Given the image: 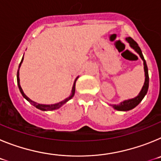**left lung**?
I'll list each match as a JSON object with an SVG mask.
<instances>
[{
    "instance_id": "left-lung-1",
    "label": "left lung",
    "mask_w": 161,
    "mask_h": 161,
    "mask_svg": "<svg viewBox=\"0 0 161 161\" xmlns=\"http://www.w3.org/2000/svg\"><path fill=\"white\" fill-rule=\"evenodd\" d=\"M126 41L129 43L130 47L139 55L140 58L142 59V60L143 61V69H144V76H145V80L144 83H143V87L142 89L140 90L139 94L136 97L131 98V99H128V100H125L123 102H121L119 104H114V105H111L109 104L112 107L114 108L116 110H119V111H128L130 109H134V108L137 106L141 101L143 100V97H145V95L147 94V89H148L149 86V76H148V69H147V64H146V61H145L144 58H143V53H142V51L140 49V47H139L137 42L136 41L132 39L131 38L128 37V38H126Z\"/></svg>"
}]
</instances>
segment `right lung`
Masks as SVG:
<instances>
[{
  "instance_id": "1",
  "label": "right lung",
  "mask_w": 161,
  "mask_h": 161,
  "mask_svg": "<svg viewBox=\"0 0 161 161\" xmlns=\"http://www.w3.org/2000/svg\"><path fill=\"white\" fill-rule=\"evenodd\" d=\"M24 56V55H23ZM22 61H23V57H22V61H21V63H20L19 64V67H18V73H17V81H18V88H19V90L20 92H21V93H22V95L23 96V97L25 98V100H27L28 102H30V103L31 104V105H33L34 106H35V107L37 108V109H40V110H42V111H49V110H55V109H59V108H60L61 106H63V105H64L66 102H68V101L70 100V99H72V97H73V96L75 95V89H76V80L78 79V77L79 76H77V77L76 78V80H75V81H74V84H73V86H72V91H71V94L69 95V96L67 98H65L64 100L61 101V102H58V103H55V104H51V105H44V104H39V103H37V102H34V101H32L31 99H30L29 97H28L24 93L23 90H22V87H21V85H20V79H19V69H20V67H21V65H22Z\"/></svg>"
}]
</instances>
